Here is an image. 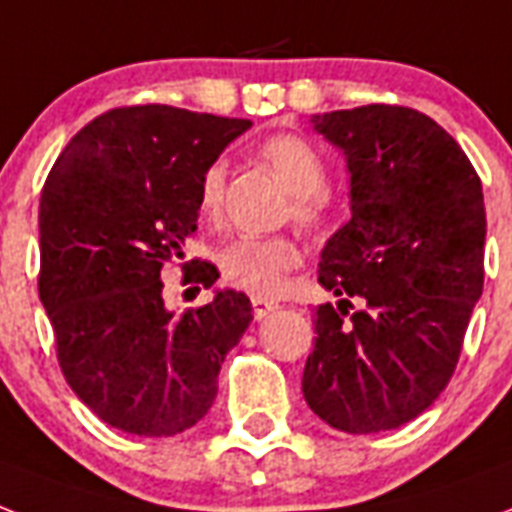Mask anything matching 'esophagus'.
I'll return each mask as SVG.
<instances>
[{"label": "esophagus", "instance_id": "1", "mask_svg": "<svg viewBox=\"0 0 512 512\" xmlns=\"http://www.w3.org/2000/svg\"><path fill=\"white\" fill-rule=\"evenodd\" d=\"M253 304V318L264 320L269 312L277 310V301H267V299H251Z\"/></svg>", "mask_w": 512, "mask_h": 512}]
</instances>
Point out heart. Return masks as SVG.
<instances>
[{"label": "heart", "instance_id": "obj_1", "mask_svg": "<svg viewBox=\"0 0 512 512\" xmlns=\"http://www.w3.org/2000/svg\"><path fill=\"white\" fill-rule=\"evenodd\" d=\"M259 157L275 170L293 200V219L301 227L320 229L326 224L328 165L323 154L301 136H275L259 146ZM227 200V165L211 162L200 178L197 208L202 219L216 221ZM301 264L299 245L288 237H240L229 243L219 256L221 277L253 299H272L283 293L288 272Z\"/></svg>", "mask_w": 512, "mask_h": 512}]
</instances>
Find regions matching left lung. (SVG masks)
<instances>
[{"instance_id": "obj_1", "label": "left lung", "mask_w": 512, "mask_h": 512, "mask_svg": "<svg viewBox=\"0 0 512 512\" xmlns=\"http://www.w3.org/2000/svg\"><path fill=\"white\" fill-rule=\"evenodd\" d=\"M312 125L344 152L352 219L320 253V285L342 299L315 310L301 392L342 433L395 430L449 384L481 299V178L438 122L408 106L315 114Z\"/></svg>"}]
</instances>
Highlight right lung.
Instances as JSON below:
<instances>
[{"mask_svg": "<svg viewBox=\"0 0 512 512\" xmlns=\"http://www.w3.org/2000/svg\"><path fill=\"white\" fill-rule=\"evenodd\" d=\"M248 128L176 106H122L87 122L47 176L39 299L69 387L122 433L165 438L197 425L251 326V299L232 288L181 315L162 299V272L178 261L184 283L219 280L211 261H184V245L202 173Z\"/></svg>", "mask_w": 512, "mask_h": 512, "instance_id": "obj_1", "label": "right lung"}]
</instances>
